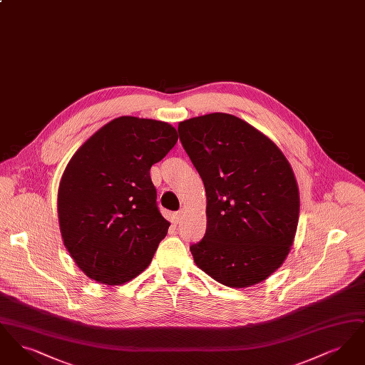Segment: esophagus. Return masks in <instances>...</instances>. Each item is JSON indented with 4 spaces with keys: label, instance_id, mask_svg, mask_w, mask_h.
Listing matches in <instances>:
<instances>
[{
    "label": "esophagus",
    "instance_id": "1",
    "mask_svg": "<svg viewBox=\"0 0 365 365\" xmlns=\"http://www.w3.org/2000/svg\"><path fill=\"white\" fill-rule=\"evenodd\" d=\"M183 213H185V210H183V209H180V210H178V212H175V213H174L175 225H178V223H179V222H180V219H182V216H183Z\"/></svg>",
    "mask_w": 365,
    "mask_h": 365
}]
</instances>
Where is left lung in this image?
Listing matches in <instances>:
<instances>
[{
    "mask_svg": "<svg viewBox=\"0 0 365 365\" xmlns=\"http://www.w3.org/2000/svg\"><path fill=\"white\" fill-rule=\"evenodd\" d=\"M179 138L207 192V232L194 262L235 289L257 284L286 260L299 215L294 173L267 135L228 113L179 123Z\"/></svg>",
    "mask_w": 365,
    "mask_h": 365,
    "instance_id": "1",
    "label": "left lung"
}]
</instances>
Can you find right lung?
<instances>
[{
    "mask_svg": "<svg viewBox=\"0 0 365 365\" xmlns=\"http://www.w3.org/2000/svg\"><path fill=\"white\" fill-rule=\"evenodd\" d=\"M176 140L168 123L120 116L71 158L58 186V225L66 249L88 278L119 286L150 264L170 227L157 208L150 167Z\"/></svg>",
    "mask_w": 365,
    "mask_h": 365,
    "instance_id": "add662e5",
    "label": "right lung"
}]
</instances>
